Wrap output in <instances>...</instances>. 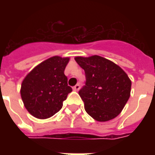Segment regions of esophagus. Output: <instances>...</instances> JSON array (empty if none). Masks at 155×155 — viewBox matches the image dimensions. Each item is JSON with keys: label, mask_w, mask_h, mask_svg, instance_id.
Instances as JSON below:
<instances>
[{"label": "esophagus", "mask_w": 155, "mask_h": 155, "mask_svg": "<svg viewBox=\"0 0 155 155\" xmlns=\"http://www.w3.org/2000/svg\"><path fill=\"white\" fill-rule=\"evenodd\" d=\"M80 88H81V86H80V84H77L74 85V87H73V90H74V91H78L79 90H80Z\"/></svg>", "instance_id": "1"}]
</instances>
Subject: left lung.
<instances>
[{"label":"left lung","mask_w":155,"mask_h":155,"mask_svg":"<svg viewBox=\"0 0 155 155\" xmlns=\"http://www.w3.org/2000/svg\"><path fill=\"white\" fill-rule=\"evenodd\" d=\"M74 60L85 73V85L79 91L85 111L100 122L113 120L130 96L129 76L119 65L99 55Z\"/></svg>","instance_id":"obj_1"}]
</instances>
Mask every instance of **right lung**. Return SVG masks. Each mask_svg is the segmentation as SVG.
Listing matches in <instances>:
<instances>
[{"instance_id":"right-lung-1","label":"right lung","mask_w":155,"mask_h":155,"mask_svg":"<svg viewBox=\"0 0 155 155\" xmlns=\"http://www.w3.org/2000/svg\"><path fill=\"white\" fill-rule=\"evenodd\" d=\"M69 61V57L49 58L36 65L23 80L21 95L31 115L48 119L62 108L63 101L72 91L64 74Z\"/></svg>"}]
</instances>
